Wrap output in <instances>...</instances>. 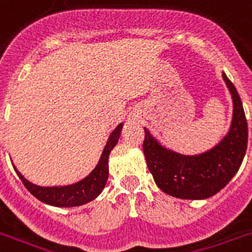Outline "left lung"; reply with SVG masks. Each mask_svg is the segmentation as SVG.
<instances>
[{
	"instance_id": "left-lung-1",
	"label": "left lung",
	"mask_w": 252,
	"mask_h": 252,
	"mask_svg": "<svg viewBox=\"0 0 252 252\" xmlns=\"http://www.w3.org/2000/svg\"><path fill=\"white\" fill-rule=\"evenodd\" d=\"M233 99V120L227 134L201 155L186 156L162 147L145 130L143 151L149 172L164 193L181 199H205L222 190L241 168L247 149V120L237 88L224 72Z\"/></svg>"
}]
</instances>
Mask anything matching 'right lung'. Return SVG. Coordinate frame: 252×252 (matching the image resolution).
<instances>
[{"instance_id": "obj_1", "label": "right lung", "mask_w": 252, "mask_h": 252, "mask_svg": "<svg viewBox=\"0 0 252 252\" xmlns=\"http://www.w3.org/2000/svg\"><path fill=\"white\" fill-rule=\"evenodd\" d=\"M123 124H119L113 132L109 134L108 141L105 144L100 160L87 177L75 182L71 185L64 186H39L28 181L26 178L17 170L14 165L15 173L18 174L21 181L24 182L26 189L32 193L35 198L42 202L57 207H74L80 206L84 203L95 199L104 189L107 180H108V157L113 147L118 144L120 133H122Z\"/></svg>"}]
</instances>
